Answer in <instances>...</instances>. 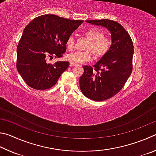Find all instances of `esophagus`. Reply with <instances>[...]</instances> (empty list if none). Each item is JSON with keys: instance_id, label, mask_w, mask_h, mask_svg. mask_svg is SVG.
I'll list each match as a JSON object with an SVG mask.
<instances>
[{"instance_id": "esophagus-1", "label": "esophagus", "mask_w": 156, "mask_h": 156, "mask_svg": "<svg viewBox=\"0 0 156 156\" xmlns=\"http://www.w3.org/2000/svg\"><path fill=\"white\" fill-rule=\"evenodd\" d=\"M77 64H76L75 62H70V66H76Z\"/></svg>"}]
</instances>
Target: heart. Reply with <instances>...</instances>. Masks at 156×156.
I'll return each mask as SVG.
<instances>
[{
	"mask_svg": "<svg viewBox=\"0 0 156 156\" xmlns=\"http://www.w3.org/2000/svg\"><path fill=\"white\" fill-rule=\"evenodd\" d=\"M85 37L89 40L86 46V51H75L69 53L67 58L70 61L76 64L90 61L92 58V54L94 58L99 59L105 56L110 51L112 46V41L110 38L103 36L104 34L98 29H89L83 32ZM75 40L73 36H69L66 41V46L69 51H72L75 48Z\"/></svg>",
	"mask_w": 156,
	"mask_h": 156,
	"instance_id": "obj_1",
	"label": "heart"
}]
</instances>
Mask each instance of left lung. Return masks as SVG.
Here are the masks:
<instances>
[{
	"label": "left lung",
	"instance_id": "8db88e82",
	"mask_svg": "<svg viewBox=\"0 0 156 156\" xmlns=\"http://www.w3.org/2000/svg\"><path fill=\"white\" fill-rule=\"evenodd\" d=\"M101 25L111 33L112 46L108 53L93 66H83L80 79L81 91L88 99L102 101L121 90L132 72L133 44L123 27L108 19L86 20Z\"/></svg>",
	"mask_w": 156,
	"mask_h": 156
}]
</instances>
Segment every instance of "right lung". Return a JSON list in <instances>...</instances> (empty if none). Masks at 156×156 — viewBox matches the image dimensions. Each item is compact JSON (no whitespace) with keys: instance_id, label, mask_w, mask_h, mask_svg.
Instances as JSON below:
<instances>
[{"instance_id":"1","label":"right lung","mask_w":156,"mask_h":156,"mask_svg":"<svg viewBox=\"0 0 156 156\" xmlns=\"http://www.w3.org/2000/svg\"><path fill=\"white\" fill-rule=\"evenodd\" d=\"M83 22L45 14L27 24L17 46L16 68L29 87L42 90L57 83L69 62L48 64L46 58L62 57L66 51L67 38Z\"/></svg>"}]
</instances>
